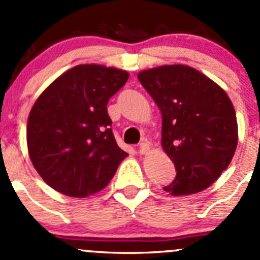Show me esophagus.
<instances>
[{
    "label": "esophagus",
    "mask_w": 260,
    "mask_h": 260,
    "mask_svg": "<svg viewBox=\"0 0 260 260\" xmlns=\"http://www.w3.org/2000/svg\"><path fill=\"white\" fill-rule=\"evenodd\" d=\"M148 149H149L148 143H147L146 141H142V142L140 143V147H138V152H140L141 154H145L148 152Z\"/></svg>",
    "instance_id": "obj_1"
}]
</instances>
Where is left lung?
<instances>
[{"instance_id":"1","label":"left lung","mask_w":260,"mask_h":260,"mask_svg":"<svg viewBox=\"0 0 260 260\" xmlns=\"http://www.w3.org/2000/svg\"><path fill=\"white\" fill-rule=\"evenodd\" d=\"M138 80L161 111L162 147L176 169V177L164 190L179 196L208 188L229 166L238 145L229 96L186 65L145 70Z\"/></svg>"}]
</instances>
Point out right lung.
Segmentation results:
<instances>
[{
  "label": "right lung",
  "instance_id": "add662e5",
  "mask_svg": "<svg viewBox=\"0 0 260 260\" xmlns=\"http://www.w3.org/2000/svg\"><path fill=\"white\" fill-rule=\"evenodd\" d=\"M128 73L102 65H78L39 96L28 115L31 162L54 190L85 198L106 187L128 156L115 142L109 99Z\"/></svg>",
  "mask_w": 260,
  "mask_h": 260
}]
</instances>
